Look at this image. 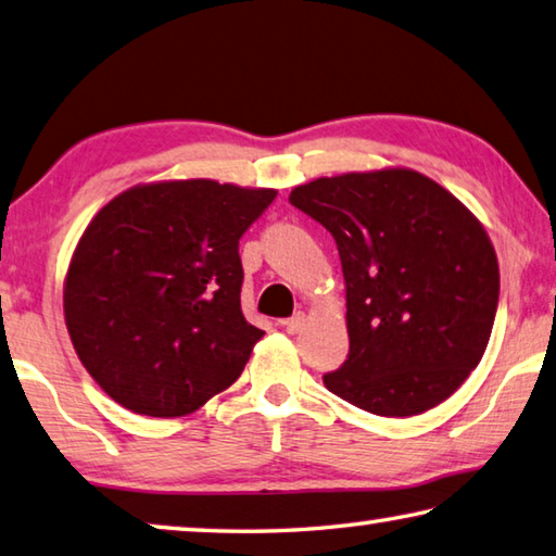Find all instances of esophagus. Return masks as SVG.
<instances>
[{
	"mask_svg": "<svg viewBox=\"0 0 556 556\" xmlns=\"http://www.w3.org/2000/svg\"><path fill=\"white\" fill-rule=\"evenodd\" d=\"M304 313H294V316L291 318H287V320H281V326L287 328V332H299L301 328H304Z\"/></svg>",
	"mask_w": 556,
	"mask_h": 556,
	"instance_id": "esophagus-1",
	"label": "esophagus"
}]
</instances>
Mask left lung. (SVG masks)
I'll return each mask as SVG.
<instances>
[{
    "mask_svg": "<svg viewBox=\"0 0 556 556\" xmlns=\"http://www.w3.org/2000/svg\"><path fill=\"white\" fill-rule=\"evenodd\" d=\"M289 201L336 238L345 277L350 352L328 391L387 418L450 399L498 308L496 250L471 211L401 167L313 179Z\"/></svg>",
    "mask_w": 556,
    "mask_h": 556,
    "instance_id": "obj_1",
    "label": "left lung"
}]
</instances>
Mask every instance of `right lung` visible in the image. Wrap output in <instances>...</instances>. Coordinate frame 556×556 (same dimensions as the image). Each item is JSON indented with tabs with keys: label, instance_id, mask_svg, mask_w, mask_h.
<instances>
[{
	"label": "right lung",
	"instance_id": "obj_1",
	"mask_svg": "<svg viewBox=\"0 0 556 556\" xmlns=\"http://www.w3.org/2000/svg\"><path fill=\"white\" fill-rule=\"evenodd\" d=\"M275 197L214 179L157 181L92 218L65 277V323L116 403L177 418L240 377L265 330L240 311L238 243Z\"/></svg>",
	"mask_w": 556,
	"mask_h": 556
}]
</instances>
